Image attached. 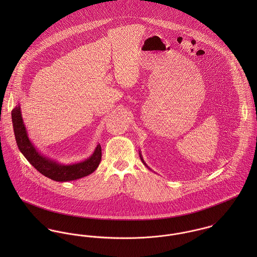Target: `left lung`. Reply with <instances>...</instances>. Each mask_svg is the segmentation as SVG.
<instances>
[{"label": "left lung", "mask_w": 257, "mask_h": 257, "mask_svg": "<svg viewBox=\"0 0 257 257\" xmlns=\"http://www.w3.org/2000/svg\"><path fill=\"white\" fill-rule=\"evenodd\" d=\"M140 154H141V153H140ZM141 159H142V161H143V162H144V164H145V165H146V166H147V164H146V162H145V161H144V159H143V157H142V154H141Z\"/></svg>", "instance_id": "8db88e82"}]
</instances>
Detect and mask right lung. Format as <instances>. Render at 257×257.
<instances>
[{"label":"right lung","instance_id":"add662e5","mask_svg":"<svg viewBox=\"0 0 257 257\" xmlns=\"http://www.w3.org/2000/svg\"><path fill=\"white\" fill-rule=\"evenodd\" d=\"M12 120L19 149L38 172L51 180L67 182L80 179L93 173L101 162L102 148L98 145L88 159L69 165L60 164L38 152L31 143L23 121L20 106L12 110Z\"/></svg>","mask_w":257,"mask_h":257}]
</instances>
